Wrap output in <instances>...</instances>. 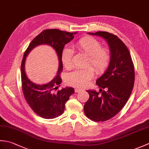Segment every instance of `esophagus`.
<instances>
[{
  "label": "esophagus",
  "instance_id": "1",
  "mask_svg": "<svg viewBox=\"0 0 149 149\" xmlns=\"http://www.w3.org/2000/svg\"><path fill=\"white\" fill-rule=\"evenodd\" d=\"M81 90H82V89H80V88H75V92H76V93L80 92Z\"/></svg>",
  "mask_w": 149,
  "mask_h": 149
}]
</instances>
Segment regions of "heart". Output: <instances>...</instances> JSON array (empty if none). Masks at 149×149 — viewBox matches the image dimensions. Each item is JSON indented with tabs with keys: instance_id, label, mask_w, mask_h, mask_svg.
Masks as SVG:
<instances>
[{
	"instance_id": "obj_1",
	"label": "heart",
	"mask_w": 149,
	"mask_h": 149,
	"mask_svg": "<svg viewBox=\"0 0 149 149\" xmlns=\"http://www.w3.org/2000/svg\"><path fill=\"white\" fill-rule=\"evenodd\" d=\"M75 47L81 53L88 57L86 66H92L96 72L101 74L106 70L111 61V54L108 50L102 48L100 43L91 36L81 38ZM61 61L66 69L72 68L73 66L74 51L70 48H65L61 53ZM94 71L90 67L70 73L66 77V82L70 86L83 88L89 84L93 77Z\"/></svg>"
}]
</instances>
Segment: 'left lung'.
<instances>
[{"mask_svg":"<svg viewBox=\"0 0 149 149\" xmlns=\"http://www.w3.org/2000/svg\"><path fill=\"white\" fill-rule=\"evenodd\" d=\"M88 34L102 37L110 49L108 68L96 81L99 92L87 90L90 97L84 106L88 118L104 122L118 113L127 102L134 87V67L127 46L118 36L104 31Z\"/></svg>","mask_w":149,"mask_h":149,"instance_id":"1","label":"left lung"}]
</instances>
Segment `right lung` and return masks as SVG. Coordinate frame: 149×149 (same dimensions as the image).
<instances>
[{"mask_svg":"<svg viewBox=\"0 0 149 149\" xmlns=\"http://www.w3.org/2000/svg\"><path fill=\"white\" fill-rule=\"evenodd\" d=\"M77 33H68L58 29H46L35 37L24 53L21 65L22 91L27 104L38 115L45 119H52L64 112L65 103L74 93L71 87L58 90L62 80L60 77L63 70L61 53L65 45L74 38ZM40 45H48L55 50L59 59V67L56 76L49 84L39 85L33 83L27 77L24 71L26 56L34 48Z\"/></svg>","mask_w":149,"mask_h":149,"instance_id":"right-lung-1","label":"right lung"}]
</instances>
